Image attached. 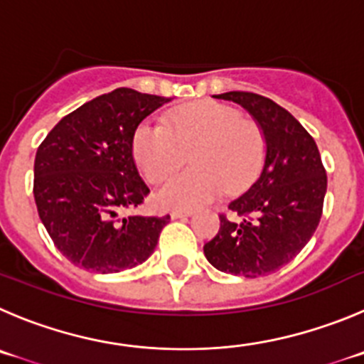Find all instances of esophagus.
I'll return each mask as SVG.
<instances>
[{
    "label": "esophagus",
    "mask_w": 364,
    "mask_h": 364,
    "mask_svg": "<svg viewBox=\"0 0 364 364\" xmlns=\"http://www.w3.org/2000/svg\"><path fill=\"white\" fill-rule=\"evenodd\" d=\"M192 215V210H172L171 217L172 219H179V217H188Z\"/></svg>",
    "instance_id": "esophagus-1"
}]
</instances>
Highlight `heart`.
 Wrapping results in <instances>:
<instances>
[{
	"instance_id": "b5f03b06",
	"label": "heart",
	"mask_w": 364,
	"mask_h": 364,
	"mask_svg": "<svg viewBox=\"0 0 364 364\" xmlns=\"http://www.w3.org/2000/svg\"><path fill=\"white\" fill-rule=\"evenodd\" d=\"M266 132L232 105L203 100L172 111L168 127L144 122L132 136L134 159L145 178L159 183L192 154L193 168L166 181L156 193L163 208H192L220 193H239L260 174Z\"/></svg>"
}]
</instances>
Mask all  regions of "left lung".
Here are the masks:
<instances>
[{"instance_id": "8db88e82", "label": "left lung", "mask_w": 364, "mask_h": 364, "mask_svg": "<svg viewBox=\"0 0 364 364\" xmlns=\"http://www.w3.org/2000/svg\"><path fill=\"white\" fill-rule=\"evenodd\" d=\"M250 111L266 132L259 179L220 213V228L205 244L213 267L246 278L274 273L314 235L327 192V172L314 138L282 105L250 91L213 95Z\"/></svg>"}]
</instances>
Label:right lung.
Segmentation results:
<instances>
[{"label": "right lung", "mask_w": 364, "mask_h": 364, "mask_svg": "<svg viewBox=\"0 0 364 364\" xmlns=\"http://www.w3.org/2000/svg\"><path fill=\"white\" fill-rule=\"evenodd\" d=\"M172 98L118 87L66 114L39 145L33 198L57 250L95 273L131 269L154 253L171 215L134 210L149 196L132 158L141 120Z\"/></svg>", "instance_id": "1"}]
</instances>
